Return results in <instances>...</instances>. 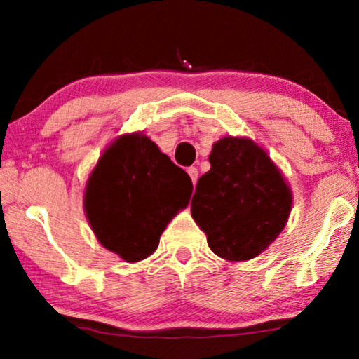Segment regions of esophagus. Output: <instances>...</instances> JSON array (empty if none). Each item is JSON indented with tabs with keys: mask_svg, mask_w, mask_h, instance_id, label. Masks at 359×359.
I'll return each mask as SVG.
<instances>
[{
	"mask_svg": "<svg viewBox=\"0 0 359 359\" xmlns=\"http://www.w3.org/2000/svg\"><path fill=\"white\" fill-rule=\"evenodd\" d=\"M188 175H189V178H191V181H193V184H196V181H198V168H196V166H189L188 168Z\"/></svg>",
	"mask_w": 359,
	"mask_h": 359,
	"instance_id": "34e87169",
	"label": "esophagus"
}]
</instances>
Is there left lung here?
<instances>
[{
	"instance_id": "8db88e82",
	"label": "left lung",
	"mask_w": 359,
	"mask_h": 359,
	"mask_svg": "<svg viewBox=\"0 0 359 359\" xmlns=\"http://www.w3.org/2000/svg\"><path fill=\"white\" fill-rule=\"evenodd\" d=\"M209 161L210 170L196 186L191 215L217 257L232 263L257 258L286 227L291 186L268 151L248 137H222Z\"/></svg>"
}]
</instances>
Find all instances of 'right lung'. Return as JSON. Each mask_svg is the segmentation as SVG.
I'll list each match as a JSON object with an SVG mask.
<instances>
[{"mask_svg":"<svg viewBox=\"0 0 359 359\" xmlns=\"http://www.w3.org/2000/svg\"><path fill=\"white\" fill-rule=\"evenodd\" d=\"M184 170L142 132L122 134L88 176L83 208L97 242L127 263L149 258L160 237L189 203Z\"/></svg>","mask_w":359,"mask_h":359,"instance_id":"obj_1","label":"right lung"}]
</instances>
